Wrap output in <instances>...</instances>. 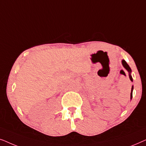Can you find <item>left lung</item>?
<instances>
[{"label":"left lung","instance_id":"1","mask_svg":"<svg viewBox=\"0 0 146 146\" xmlns=\"http://www.w3.org/2000/svg\"><path fill=\"white\" fill-rule=\"evenodd\" d=\"M121 63H122V65L125 68V70H127V71L129 72V79H130V80L132 82L133 81V79H132V77H131V70L130 68V67L129 66V65L127 64L126 62H125L124 60H123L122 61H121ZM133 86H132V87H131V94H130V99L131 100L132 98V92H133Z\"/></svg>","mask_w":146,"mask_h":146}]
</instances>
